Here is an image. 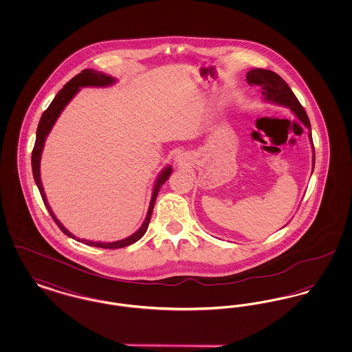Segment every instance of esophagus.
<instances>
[{
	"label": "esophagus",
	"mask_w": 352,
	"mask_h": 352,
	"mask_svg": "<svg viewBox=\"0 0 352 352\" xmlns=\"http://www.w3.org/2000/svg\"><path fill=\"white\" fill-rule=\"evenodd\" d=\"M179 161H181V158H178V162H179Z\"/></svg>",
	"instance_id": "obj_1"
}]
</instances>
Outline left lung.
<instances>
[{
	"mask_svg": "<svg viewBox=\"0 0 352 352\" xmlns=\"http://www.w3.org/2000/svg\"><path fill=\"white\" fill-rule=\"evenodd\" d=\"M247 82L250 85H258L263 89L261 94L265 100L290 108L302 124L309 129V137H310L311 146H313V168H314L316 151H314V144H313V138H311L310 121H309V118H307L301 102L296 98V95L293 94L290 87L286 84L280 75H277L273 71L263 69V68L251 69L247 74Z\"/></svg>",
	"mask_w": 352,
	"mask_h": 352,
	"instance_id": "1",
	"label": "left lung"
}]
</instances>
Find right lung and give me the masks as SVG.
Masks as SVG:
<instances>
[{
  "instance_id": "obj_1",
  "label": "right lung",
  "mask_w": 352,
  "mask_h": 352,
  "mask_svg": "<svg viewBox=\"0 0 352 352\" xmlns=\"http://www.w3.org/2000/svg\"><path fill=\"white\" fill-rule=\"evenodd\" d=\"M116 82L112 76H108L102 72L95 71V69H83L80 74H78L76 76H74L67 84H65V87L58 92V95L54 98V100L51 101L49 108L43 112L42 118L39 120L38 128H36V138H35V144H34L33 153H32V168H33L34 181L38 186V190L41 192V197L43 199V203L47 208V211L50 212L51 218L54 219V221L56 223V226L60 228V231L65 234H67L68 237H75L71 232H68L67 228L63 227V224L56 219L54 215L52 210H51L50 204L47 203V198L46 194L43 191V186H42V181H41V173H39V168H41V155H42V151L45 146V140L47 137V134L50 133L52 125L55 124L56 118H59L60 112L65 109V107L67 105L69 100L76 95V92L80 89V87H107L111 85ZM171 166L165 168L162 170V173L160 174L155 186L153 188V195H151V206L146 214V218L144 220L142 226L140 227V230L137 232H134L132 236L118 240V241H113V243H99V241H89V240H78L80 243H84L87 245H92V247H98V248H105V250H116V248H124L128 247L131 244H133L135 241H138L149 227V221H151V212L154 208V203L157 199V195L162 187V184L168 181L170 174H171Z\"/></svg>"
}]
</instances>
